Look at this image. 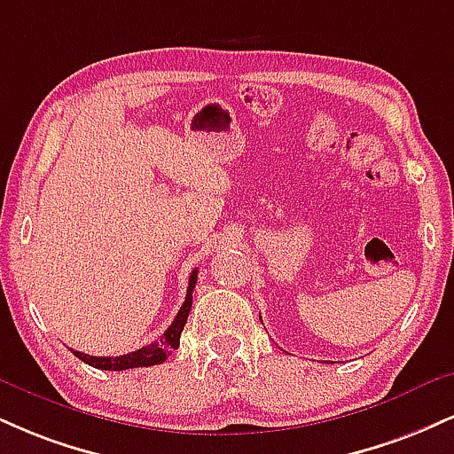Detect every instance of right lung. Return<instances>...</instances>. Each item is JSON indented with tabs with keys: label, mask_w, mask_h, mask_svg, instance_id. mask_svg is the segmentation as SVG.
<instances>
[{
	"label": "right lung",
	"mask_w": 454,
	"mask_h": 454,
	"mask_svg": "<svg viewBox=\"0 0 454 454\" xmlns=\"http://www.w3.org/2000/svg\"><path fill=\"white\" fill-rule=\"evenodd\" d=\"M196 281H199V270H192V275H190V281H188V294H185L182 309H179V313L173 319V324L167 327L165 334L160 336V340H154L152 345L141 347L133 353L118 355V357H95V355L74 351V348H71V353H74L78 359H82L84 364L92 365V368L114 370V372H120V370H130V368H147V365L162 364L168 355H171L175 348L179 347V336H182L185 321H188L190 309H192V292H194Z\"/></svg>",
	"instance_id": "1"
}]
</instances>
